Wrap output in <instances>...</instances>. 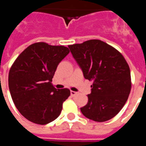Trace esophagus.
<instances>
[{
    "label": "esophagus",
    "mask_w": 146,
    "mask_h": 146,
    "mask_svg": "<svg viewBox=\"0 0 146 146\" xmlns=\"http://www.w3.org/2000/svg\"><path fill=\"white\" fill-rule=\"evenodd\" d=\"M70 94H71V96H75V95H77V92H75V91H71Z\"/></svg>",
    "instance_id": "1"
}]
</instances>
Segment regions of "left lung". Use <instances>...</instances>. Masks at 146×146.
Wrapping results in <instances>:
<instances>
[{"label":"left lung","instance_id":"8db88e82","mask_svg":"<svg viewBox=\"0 0 146 146\" xmlns=\"http://www.w3.org/2000/svg\"><path fill=\"white\" fill-rule=\"evenodd\" d=\"M86 80L93 81L88 101L80 108L86 118L104 122L115 117L128 99L131 74L123 56L99 39L69 45Z\"/></svg>","mask_w":146,"mask_h":146}]
</instances>
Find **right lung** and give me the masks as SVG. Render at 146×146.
Returning <instances> with one entry per match:
<instances>
[{"label": "right lung", "instance_id": "add662e5", "mask_svg": "<svg viewBox=\"0 0 146 146\" xmlns=\"http://www.w3.org/2000/svg\"><path fill=\"white\" fill-rule=\"evenodd\" d=\"M69 53L64 46L37 42L28 46L12 64L9 73L10 94L19 112L28 121L44 125L60 114L70 91L57 90L51 82L58 65Z\"/></svg>", "mask_w": 146, "mask_h": 146}]
</instances>
